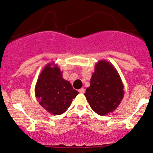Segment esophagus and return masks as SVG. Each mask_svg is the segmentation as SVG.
Returning a JSON list of instances; mask_svg holds the SVG:
<instances>
[{"label": "esophagus", "instance_id": "obj_1", "mask_svg": "<svg viewBox=\"0 0 153 153\" xmlns=\"http://www.w3.org/2000/svg\"><path fill=\"white\" fill-rule=\"evenodd\" d=\"M78 92H79L80 93H84V92H85V89H84V88H81V89H80L79 90H78Z\"/></svg>", "mask_w": 153, "mask_h": 153}]
</instances>
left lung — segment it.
<instances>
[{
	"label": "left lung",
	"instance_id": "left-lung-1",
	"mask_svg": "<svg viewBox=\"0 0 153 153\" xmlns=\"http://www.w3.org/2000/svg\"><path fill=\"white\" fill-rule=\"evenodd\" d=\"M84 95L98 115L104 116L117 109L124 98V84L111 63L101 60L95 64L90 86L86 88Z\"/></svg>",
	"mask_w": 153,
	"mask_h": 153
}]
</instances>
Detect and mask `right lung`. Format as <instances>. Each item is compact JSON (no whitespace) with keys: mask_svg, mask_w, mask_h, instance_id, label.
Returning <instances> with one entry per match:
<instances>
[{"mask_svg":"<svg viewBox=\"0 0 153 153\" xmlns=\"http://www.w3.org/2000/svg\"><path fill=\"white\" fill-rule=\"evenodd\" d=\"M62 75L57 64L49 63L43 69L35 85V97L38 102L52 115L65 112L78 94Z\"/></svg>","mask_w":153,"mask_h":153,"instance_id":"obj_1","label":"right lung"}]
</instances>
